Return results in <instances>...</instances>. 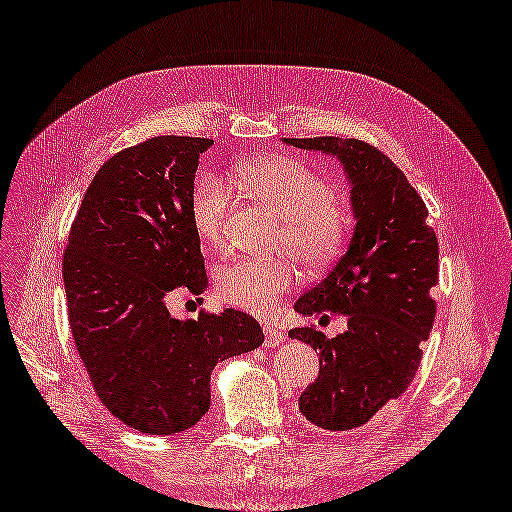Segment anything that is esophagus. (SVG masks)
Instances as JSON below:
<instances>
[{
  "label": "esophagus",
  "instance_id": "esophagus-1",
  "mask_svg": "<svg viewBox=\"0 0 512 512\" xmlns=\"http://www.w3.org/2000/svg\"><path fill=\"white\" fill-rule=\"evenodd\" d=\"M265 345L267 347H278L280 343H284V339L286 336L280 332V330H276V328H271V326H265Z\"/></svg>",
  "mask_w": 512,
  "mask_h": 512
}]
</instances>
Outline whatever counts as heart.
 Returning a JSON list of instances; mask_svg holds the SVG:
<instances>
[{"label":"heart","instance_id":"obj_1","mask_svg":"<svg viewBox=\"0 0 512 512\" xmlns=\"http://www.w3.org/2000/svg\"><path fill=\"white\" fill-rule=\"evenodd\" d=\"M234 178L243 189L282 217L278 245L310 273L332 267L354 232V213L332 193L330 180L306 162L269 156L241 162ZM191 221L206 245H221L230 210L228 186L217 176H199L191 191ZM297 271L289 260L239 258L223 265L215 289L223 304L269 315L293 289Z\"/></svg>","mask_w":512,"mask_h":512}]
</instances>
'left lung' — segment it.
<instances>
[{
	"instance_id": "8db88e82",
	"label": "left lung",
	"mask_w": 512,
	"mask_h": 512,
	"mask_svg": "<svg viewBox=\"0 0 512 512\" xmlns=\"http://www.w3.org/2000/svg\"><path fill=\"white\" fill-rule=\"evenodd\" d=\"M284 141L336 156L352 182L350 247L295 302L302 315H345L347 330L334 339L313 326L289 332L319 350V376L299 410L317 428L343 432L363 426L415 378L436 315L439 239L421 195L378 147L339 136Z\"/></svg>"
}]
</instances>
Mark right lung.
<instances>
[{"mask_svg": "<svg viewBox=\"0 0 512 512\" xmlns=\"http://www.w3.org/2000/svg\"><path fill=\"white\" fill-rule=\"evenodd\" d=\"M210 145L167 134L108 158L62 256L69 326L93 389L119 421L147 434L193 428L208 413L215 365L265 341L241 310L180 321L165 304L208 284L189 204Z\"/></svg>", "mask_w": 512, "mask_h": 512, "instance_id": "obj_1", "label": "right lung"}]
</instances>
